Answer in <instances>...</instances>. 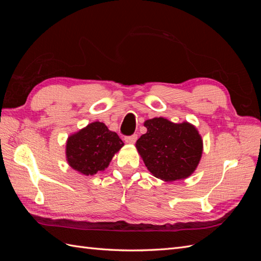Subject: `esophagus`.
Here are the masks:
<instances>
[{
	"label": "esophagus",
	"mask_w": 261,
	"mask_h": 261,
	"mask_svg": "<svg viewBox=\"0 0 261 261\" xmlns=\"http://www.w3.org/2000/svg\"><path fill=\"white\" fill-rule=\"evenodd\" d=\"M125 143L126 144H129V145H134L136 143V140H137V135H132V136H127V137H125Z\"/></svg>",
	"instance_id": "obj_1"
}]
</instances>
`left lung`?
I'll list each match as a JSON object with an SVG mask.
<instances>
[{
  "label": "left lung",
  "instance_id": "left-lung-1",
  "mask_svg": "<svg viewBox=\"0 0 261 261\" xmlns=\"http://www.w3.org/2000/svg\"><path fill=\"white\" fill-rule=\"evenodd\" d=\"M147 133L137 140V151L149 172L164 181L185 179L200 162L203 144L196 126L154 117L144 123Z\"/></svg>",
  "mask_w": 261,
  "mask_h": 261
}]
</instances>
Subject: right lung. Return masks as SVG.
<instances>
[{
	"label": "right lung",
	"mask_w": 261,
	"mask_h": 261,
	"mask_svg": "<svg viewBox=\"0 0 261 261\" xmlns=\"http://www.w3.org/2000/svg\"><path fill=\"white\" fill-rule=\"evenodd\" d=\"M124 146L115 132L102 122H92L70 134L66 140L65 154L68 165L86 176L105 171L115 153Z\"/></svg>",
	"instance_id": "obj_1"
}]
</instances>
